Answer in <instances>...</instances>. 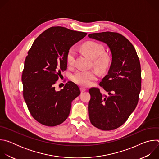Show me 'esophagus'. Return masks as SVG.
Listing matches in <instances>:
<instances>
[{"mask_svg":"<svg viewBox=\"0 0 159 159\" xmlns=\"http://www.w3.org/2000/svg\"><path fill=\"white\" fill-rule=\"evenodd\" d=\"M80 90H81V92L83 93L86 90V88H85L84 87H80Z\"/></svg>","mask_w":159,"mask_h":159,"instance_id":"34e87169","label":"esophagus"}]
</instances>
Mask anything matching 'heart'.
I'll return each instance as SVG.
<instances>
[{
	"instance_id": "heart-1",
	"label": "heart",
	"mask_w": 159,
	"mask_h": 159,
	"mask_svg": "<svg viewBox=\"0 0 159 159\" xmlns=\"http://www.w3.org/2000/svg\"><path fill=\"white\" fill-rule=\"evenodd\" d=\"M82 48L85 53L94 59V63L99 70L102 72L107 69L109 58L107 55L104 54V48L102 44L94 41H87L82 44ZM75 57V49L72 47L66 53V59L68 65L72 66L74 64ZM98 76L99 74L96 70H80L73 75L72 80L79 85L87 86L97 80Z\"/></svg>"
}]
</instances>
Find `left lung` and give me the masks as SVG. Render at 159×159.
Masks as SVG:
<instances>
[{
  "label": "left lung",
  "mask_w": 159,
  "mask_h": 159,
  "mask_svg": "<svg viewBox=\"0 0 159 159\" xmlns=\"http://www.w3.org/2000/svg\"><path fill=\"white\" fill-rule=\"evenodd\" d=\"M88 36L107 44L112 55L107 75L99 83L108 95L98 87L89 90L90 121L104 131L115 129L123 125L137 106L142 87L139 58L130 41L116 32L89 34Z\"/></svg>",
  "instance_id": "1"
}]
</instances>
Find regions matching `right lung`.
<instances>
[{
	"mask_svg": "<svg viewBox=\"0 0 159 159\" xmlns=\"http://www.w3.org/2000/svg\"><path fill=\"white\" fill-rule=\"evenodd\" d=\"M87 35L61 26L51 27L33 42L25 61L22 74L23 97L31 116L39 123L55 126L68 118L71 102L80 91L69 81L56 91L55 84L67 68L66 53Z\"/></svg>",
	"mask_w": 159,
	"mask_h": 159,
	"instance_id": "add662e5",
	"label": "right lung"
}]
</instances>
